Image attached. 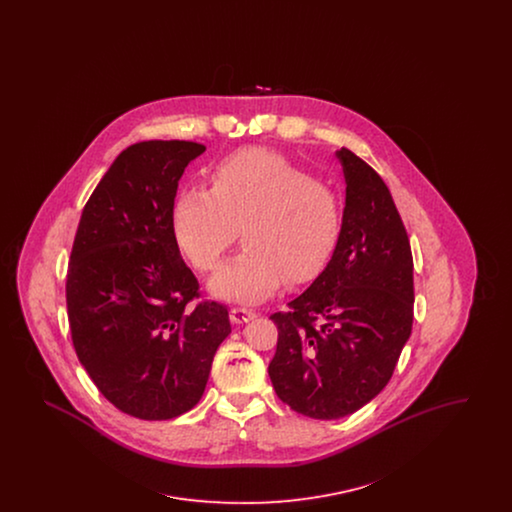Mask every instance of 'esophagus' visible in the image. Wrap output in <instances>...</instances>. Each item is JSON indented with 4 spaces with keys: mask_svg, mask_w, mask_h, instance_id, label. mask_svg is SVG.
<instances>
[{
    "mask_svg": "<svg viewBox=\"0 0 512 512\" xmlns=\"http://www.w3.org/2000/svg\"><path fill=\"white\" fill-rule=\"evenodd\" d=\"M255 317H257V313L251 311V309H244V307H234V309H230V318H232V322H236V324L249 322V320H253Z\"/></svg>",
    "mask_w": 512,
    "mask_h": 512,
    "instance_id": "obj_1",
    "label": "esophagus"
}]
</instances>
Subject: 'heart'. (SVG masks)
Listing matches in <instances>:
<instances>
[{
	"instance_id": "heart-1",
	"label": "heart",
	"mask_w": 512,
	"mask_h": 512,
	"mask_svg": "<svg viewBox=\"0 0 512 512\" xmlns=\"http://www.w3.org/2000/svg\"><path fill=\"white\" fill-rule=\"evenodd\" d=\"M245 247L211 280V293L238 303L270 297L286 280L305 284L328 265L341 236V203L286 157L247 149L224 159L209 190L174 203V238L201 272L219 267L240 238Z\"/></svg>"
}]
</instances>
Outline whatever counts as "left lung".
<instances>
[{
    "instance_id": "8db88e82",
    "label": "left lung",
    "mask_w": 512,
    "mask_h": 512,
    "mask_svg": "<svg viewBox=\"0 0 512 512\" xmlns=\"http://www.w3.org/2000/svg\"><path fill=\"white\" fill-rule=\"evenodd\" d=\"M336 157L345 176L340 242L317 280L270 317L274 391L318 420L353 414L384 390L413 330V253L390 190L353 151Z\"/></svg>"
}]
</instances>
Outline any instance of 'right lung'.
<instances>
[{
	"mask_svg": "<svg viewBox=\"0 0 512 512\" xmlns=\"http://www.w3.org/2000/svg\"><path fill=\"white\" fill-rule=\"evenodd\" d=\"M205 146L126 147L90 195L67 274L73 345L101 395L122 413L169 420L201 399L232 332L228 309L201 301L172 230L178 180Z\"/></svg>",
	"mask_w": 512,
	"mask_h": 512,
	"instance_id": "1",
	"label": "right lung"
}]
</instances>
